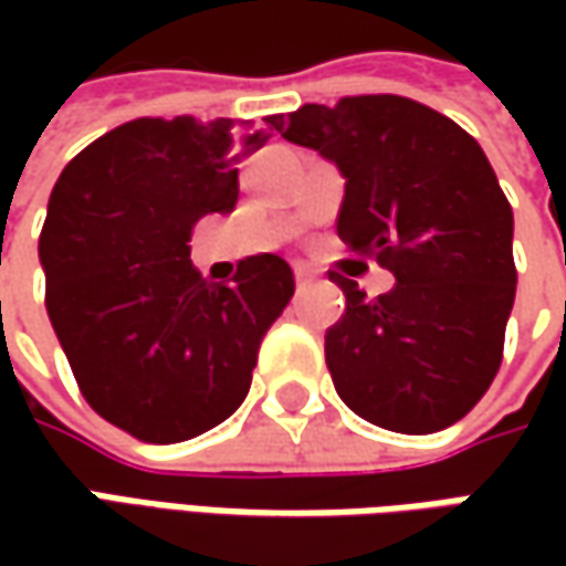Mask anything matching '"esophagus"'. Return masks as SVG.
<instances>
[{"label": "esophagus", "instance_id": "34e87169", "mask_svg": "<svg viewBox=\"0 0 566 566\" xmlns=\"http://www.w3.org/2000/svg\"><path fill=\"white\" fill-rule=\"evenodd\" d=\"M308 283H312V273H308V271H295V286H298V290H305Z\"/></svg>", "mask_w": 566, "mask_h": 566}]
</instances>
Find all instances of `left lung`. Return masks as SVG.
I'll return each mask as SVG.
<instances>
[{
	"mask_svg": "<svg viewBox=\"0 0 566 566\" xmlns=\"http://www.w3.org/2000/svg\"><path fill=\"white\" fill-rule=\"evenodd\" d=\"M268 125L337 166V235L397 276L368 302L334 273L346 315L324 356L339 400L400 434L460 422L497 375L516 295L513 210L485 150L453 119L394 94L305 103Z\"/></svg>",
	"mask_w": 566,
	"mask_h": 566,
	"instance_id": "1",
	"label": "left lung"
}]
</instances>
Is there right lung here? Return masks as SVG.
Here are the masks:
<instances>
[{"label": "right lung", "mask_w": 566, "mask_h": 566, "mask_svg": "<svg viewBox=\"0 0 566 566\" xmlns=\"http://www.w3.org/2000/svg\"><path fill=\"white\" fill-rule=\"evenodd\" d=\"M271 138L249 122L135 119L62 169L40 264L46 312L84 400L106 422L176 444L249 397L261 339L295 293L290 264L254 254L210 283L191 227L239 201V164Z\"/></svg>", "instance_id": "right-lung-1"}]
</instances>
